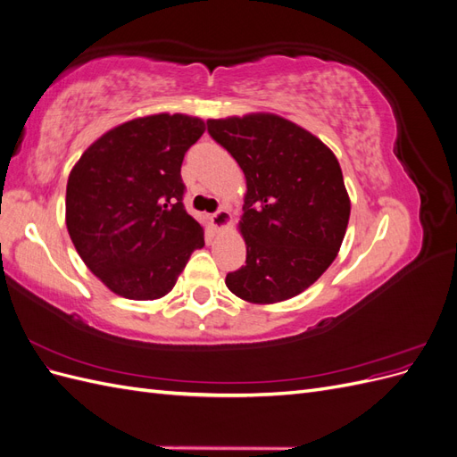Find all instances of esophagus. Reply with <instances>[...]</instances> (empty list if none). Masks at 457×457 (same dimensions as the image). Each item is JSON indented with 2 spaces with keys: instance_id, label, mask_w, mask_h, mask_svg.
<instances>
[{
  "instance_id": "esophagus-1",
  "label": "esophagus",
  "mask_w": 457,
  "mask_h": 457,
  "mask_svg": "<svg viewBox=\"0 0 457 457\" xmlns=\"http://www.w3.org/2000/svg\"><path fill=\"white\" fill-rule=\"evenodd\" d=\"M212 223L215 225V228H219V230H223V228H227L228 225H230V220H232V215H230V212L228 210H219V212H215V213H212Z\"/></svg>"
}]
</instances>
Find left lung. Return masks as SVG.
<instances>
[{
	"label": "left lung",
	"instance_id": "obj_1",
	"mask_svg": "<svg viewBox=\"0 0 457 457\" xmlns=\"http://www.w3.org/2000/svg\"><path fill=\"white\" fill-rule=\"evenodd\" d=\"M207 131L245 177L238 228L245 265L227 274L230 292L255 305L292 299L334 262L351 198L339 162L318 137L269 112L207 120Z\"/></svg>",
	"mask_w": 457,
	"mask_h": 457
}]
</instances>
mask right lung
<instances>
[{"mask_svg":"<svg viewBox=\"0 0 457 457\" xmlns=\"http://www.w3.org/2000/svg\"><path fill=\"white\" fill-rule=\"evenodd\" d=\"M205 131L188 114H152L101 135L66 185V228L87 269L135 301L168 295L204 228L183 205L181 163Z\"/></svg>","mask_w":457,"mask_h":457,"instance_id":"right-lung-1","label":"right lung"}]
</instances>
